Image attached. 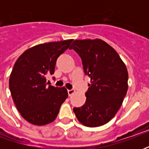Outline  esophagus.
I'll list each match as a JSON object with an SVG mask.
<instances>
[{
	"instance_id": "1",
	"label": "esophagus",
	"mask_w": 149,
	"mask_h": 149,
	"mask_svg": "<svg viewBox=\"0 0 149 149\" xmlns=\"http://www.w3.org/2000/svg\"><path fill=\"white\" fill-rule=\"evenodd\" d=\"M75 93L74 90H68V95L69 97H71V96Z\"/></svg>"
}]
</instances>
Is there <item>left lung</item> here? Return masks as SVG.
<instances>
[{"label": "left lung", "instance_id": "8db88e82", "mask_svg": "<svg viewBox=\"0 0 149 149\" xmlns=\"http://www.w3.org/2000/svg\"><path fill=\"white\" fill-rule=\"evenodd\" d=\"M72 49L79 54L84 72L91 78L85 104L74 107L73 112L86 127L105 125L115 116L127 93L126 65L118 52L99 38L75 40Z\"/></svg>", "mask_w": 149, "mask_h": 149}]
</instances>
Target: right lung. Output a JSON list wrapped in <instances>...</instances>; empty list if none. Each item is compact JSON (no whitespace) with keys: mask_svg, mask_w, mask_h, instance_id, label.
<instances>
[{"mask_svg":"<svg viewBox=\"0 0 149 149\" xmlns=\"http://www.w3.org/2000/svg\"><path fill=\"white\" fill-rule=\"evenodd\" d=\"M72 39L39 44L24 52L15 62L9 88L21 115L35 125L52 122L68 97L67 90L46 83V75L55 72L56 60Z\"/></svg>","mask_w":149,"mask_h":149,"instance_id":"right-lung-1","label":"right lung"}]
</instances>
